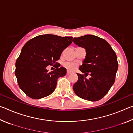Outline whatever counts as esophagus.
<instances>
[{"instance_id":"34e87169","label":"esophagus","mask_w":133,"mask_h":133,"mask_svg":"<svg viewBox=\"0 0 133 133\" xmlns=\"http://www.w3.org/2000/svg\"><path fill=\"white\" fill-rule=\"evenodd\" d=\"M71 72L70 71H69V70L67 71V75H70V74H71Z\"/></svg>"}]
</instances>
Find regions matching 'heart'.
I'll use <instances>...</instances> for the list:
<instances>
[{
    "label": "heart",
    "instance_id": "heart-1",
    "mask_svg": "<svg viewBox=\"0 0 133 133\" xmlns=\"http://www.w3.org/2000/svg\"><path fill=\"white\" fill-rule=\"evenodd\" d=\"M64 66L70 71H74L77 68L78 64L73 62H66L64 63Z\"/></svg>",
    "mask_w": 133,
    "mask_h": 133
}]
</instances>
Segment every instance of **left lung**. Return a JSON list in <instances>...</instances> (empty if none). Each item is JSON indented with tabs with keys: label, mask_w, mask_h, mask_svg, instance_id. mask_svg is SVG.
<instances>
[{
	"label": "left lung",
	"mask_w": 133,
	"mask_h": 133,
	"mask_svg": "<svg viewBox=\"0 0 133 133\" xmlns=\"http://www.w3.org/2000/svg\"><path fill=\"white\" fill-rule=\"evenodd\" d=\"M73 42L86 50L85 58L79 68L84 76L77 73L78 80L73 85V90L84 100L98 101L115 82L118 69L116 54L106 40L94 35L75 37ZM88 74L91 77L87 79L85 77Z\"/></svg>",
	"instance_id": "8db88e82"
}]
</instances>
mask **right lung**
<instances>
[{"instance_id":"1","label":"right lung","mask_w":133,"mask_h":133,"mask_svg":"<svg viewBox=\"0 0 133 133\" xmlns=\"http://www.w3.org/2000/svg\"><path fill=\"white\" fill-rule=\"evenodd\" d=\"M72 42L73 37L48 34L37 36L24 45L16 62L15 75L20 88L27 96L40 99L55 91L58 78L66 74V69L59 67L56 62ZM49 65L56 69L48 72L46 67Z\"/></svg>"}]
</instances>
